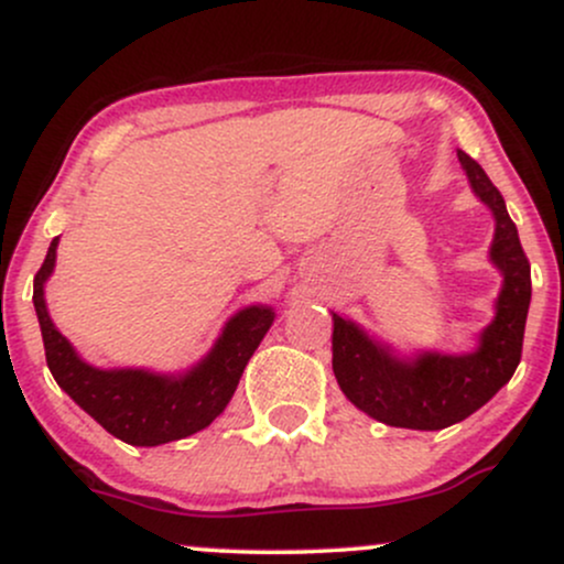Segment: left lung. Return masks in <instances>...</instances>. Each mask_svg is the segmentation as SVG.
I'll return each instance as SVG.
<instances>
[{"instance_id": "obj_1", "label": "left lung", "mask_w": 564, "mask_h": 564, "mask_svg": "<svg viewBox=\"0 0 564 564\" xmlns=\"http://www.w3.org/2000/svg\"><path fill=\"white\" fill-rule=\"evenodd\" d=\"M458 161L477 196L494 212L496 238L490 260L503 273L496 321L482 332L480 349L471 355L424 352L413 364H403L384 347L373 345L355 323L334 315L332 366L341 392L371 419L403 430H445L464 422L507 384L522 358L530 262L498 187L464 151H458Z\"/></svg>"}]
</instances>
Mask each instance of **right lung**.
I'll return each instance as SVG.
<instances>
[{"label": "right lung", "mask_w": 564, "mask_h": 564, "mask_svg": "<svg viewBox=\"0 0 564 564\" xmlns=\"http://www.w3.org/2000/svg\"><path fill=\"white\" fill-rule=\"evenodd\" d=\"M57 238L34 278V307L42 326L44 355L57 384L76 405L113 437L129 445H161L209 426L230 403L246 364L273 323V310L254 304L232 315L215 349L185 377H156L148 371H100L74 352L70 341L50 321L44 281L55 268Z\"/></svg>", "instance_id": "1"}]
</instances>
